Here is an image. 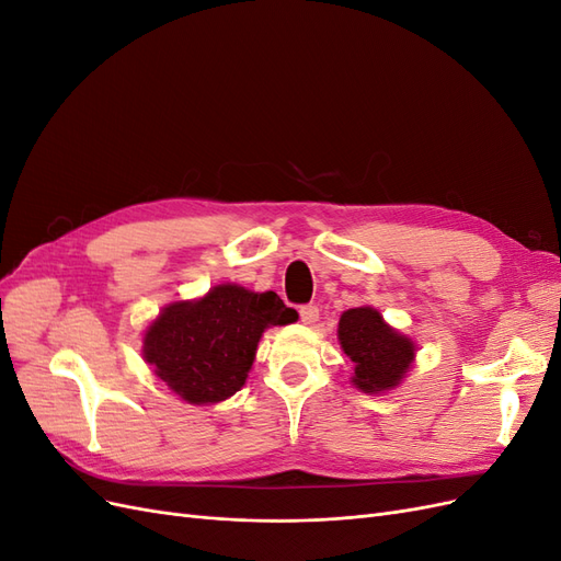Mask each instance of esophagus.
<instances>
[{
	"instance_id": "esophagus-1",
	"label": "esophagus",
	"mask_w": 561,
	"mask_h": 561,
	"mask_svg": "<svg viewBox=\"0 0 561 561\" xmlns=\"http://www.w3.org/2000/svg\"><path fill=\"white\" fill-rule=\"evenodd\" d=\"M318 307H313V304H307V307H301L299 309V318H301V322L304 325H313V322L318 320Z\"/></svg>"
}]
</instances>
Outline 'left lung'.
Returning a JSON list of instances; mask_svg holds the SVG:
<instances>
[{"label":"left lung","instance_id":"left-lung-1","mask_svg":"<svg viewBox=\"0 0 561 561\" xmlns=\"http://www.w3.org/2000/svg\"><path fill=\"white\" fill-rule=\"evenodd\" d=\"M336 339L353 363L351 383L369 396L398 388L416 360V342L388 325L375 307L344 311Z\"/></svg>","mask_w":561,"mask_h":561}]
</instances>
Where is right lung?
<instances>
[{"label": "right lung", "mask_w": 561, "mask_h": 561, "mask_svg": "<svg viewBox=\"0 0 561 561\" xmlns=\"http://www.w3.org/2000/svg\"><path fill=\"white\" fill-rule=\"evenodd\" d=\"M295 320L276 293L219 283L165 304L142 334V358L182 402L215 404L245 386L262 334Z\"/></svg>", "instance_id": "1"}]
</instances>
